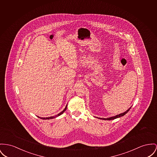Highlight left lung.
Wrapping results in <instances>:
<instances>
[{"instance_id":"1","label":"left lung","mask_w":157,"mask_h":157,"mask_svg":"<svg viewBox=\"0 0 157 157\" xmlns=\"http://www.w3.org/2000/svg\"><path fill=\"white\" fill-rule=\"evenodd\" d=\"M132 107V106H131ZM131 107H130V108H128L126 111L124 112L123 113H121V114H120L118 115H116L115 116H113V117H109V118H98H98H99V119H101V120H114L115 118H119V117H123L124 115H125V114H127L129 110L130 109Z\"/></svg>"}]
</instances>
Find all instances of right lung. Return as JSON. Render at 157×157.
<instances>
[{"mask_svg":"<svg viewBox=\"0 0 157 157\" xmlns=\"http://www.w3.org/2000/svg\"><path fill=\"white\" fill-rule=\"evenodd\" d=\"M67 105H66L65 108L63 109V111H61L60 113H59L58 115H56L55 116H52V117H46V118H45V117H39V118H41V119H43V120H49V119H52V118H56V117H58V116H59V115L63 114V113L66 111V109H67Z\"/></svg>","mask_w":157,"mask_h":157,"instance_id":"1","label":"right lung"}]
</instances>
